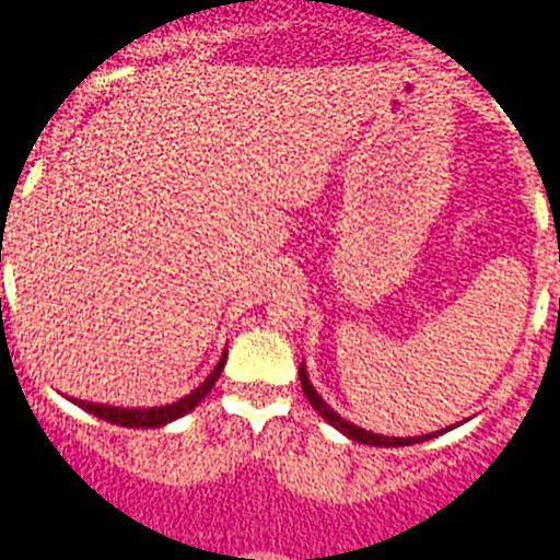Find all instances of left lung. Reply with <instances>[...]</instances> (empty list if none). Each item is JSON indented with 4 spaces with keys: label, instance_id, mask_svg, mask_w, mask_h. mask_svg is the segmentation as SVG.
I'll return each instance as SVG.
<instances>
[{
    "label": "left lung",
    "instance_id": "8db88e82",
    "mask_svg": "<svg viewBox=\"0 0 560 560\" xmlns=\"http://www.w3.org/2000/svg\"><path fill=\"white\" fill-rule=\"evenodd\" d=\"M298 378H301V386H304V395H306V400H310V404H312V409H315L317 415L323 417V420L331 422L334 428H339V431H342L345 436L353 439V442H362V445H375V447H404V445H417V442H425V439L436 436V433H425V436L398 439V436H381V433L364 431V428H359V425H353V422L342 420V417H339L334 409H328L326 400H323L320 395H317L315 386H312L310 378H306L304 364H301V370H298Z\"/></svg>",
    "mask_w": 560,
    "mask_h": 560
}]
</instances>
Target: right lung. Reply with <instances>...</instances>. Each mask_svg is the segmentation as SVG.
Here are the masks:
<instances>
[{
    "mask_svg": "<svg viewBox=\"0 0 560 560\" xmlns=\"http://www.w3.org/2000/svg\"><path fill=\"white\" fill-rule=\"evenodd\" d=\"M223 364H226V353H223V359H221V362H218V368L212 370V375H209V378L203 381V384L198 386V389H192L190 395H185V398L176 400V404L160 406V409H115V406H96V404H85V400H74V404L82 406V409H85V411H91V415H96L98 420L113 422V425H124V428H160V425H165V422L176 420V417L190 415V411L196 409V406L201 404L203 398H207L209 389L215 386V381L221 378Z\"/></svg>",
    "mask_w": 560,
    "mask_h": 560,
    "instance_id": "1",
    "label": "right lung"
}]
</instances>
